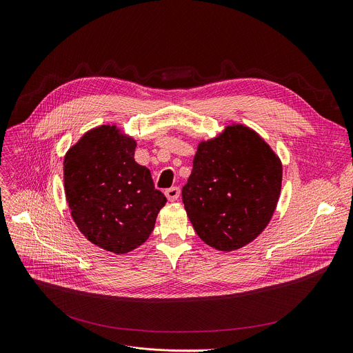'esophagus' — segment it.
Segmentation results:
<instances>
[{"label": "esophagus", "mask_w": 353, "mask_h": 353, "mask_svg": "<svg viewBox=\"0 0 353 353\" xmlns=\"http://www.w3.org/2000/svg\"><path fill=\"white\" fill-rule=\"evenodd\" d=\"M180 187H170L166 190V197L169 201H176L180 197Z\"/></svg>", "instance_id": "34e87169"}]
</instances>
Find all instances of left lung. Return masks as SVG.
Returning a JSON list of instances; mask_svg holds the SVG:
<instances>
[{
  "mask_svg": "<svg viewBox=\"0 0 353 353\" xmlns=\"http://www.w3.org/2000/svg\"><path fill=\"white\" fill-rule=\"evenodd\" d=\"M283 168L265 139L242 123L201 141L181 196L197 235L222 252L258 238L270 222Z\"/></svg>",
  "mask_w": 353,
  "mask_h": 353,
  "instance_id": "8db88e82",
  "label": "left lung"
}]
</instances>
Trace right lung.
<instances>
[{"label": "right lung", "mask_w": 353, "mask_h": 353, "mask_svg": "<svg viewBox=\"0 0 353 353\" xmlns=\"http://www.w3.org/2000/svg\"><path fill=\"white\" fill-rule=\"evenodd\" d=\"M135 148L132 137L107 123L87 131L63 160L66 201L77 228L117 254L149 238L168 201L150 170L135 162Z\"/></svg>", "instance_id": "add662e5"}]
</instances>
